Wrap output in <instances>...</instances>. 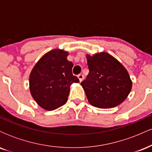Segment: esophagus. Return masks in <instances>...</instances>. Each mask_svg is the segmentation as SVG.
Instances as JSON below:
<instances>
[{"instance_id": "obj_1", "label": "esophagus", "mask_w": 152, "mask_h": 152, "mask_svg": "<svg viewBox=\"0 0 152 152\" xmlns=\"http://www.w3.org/2000/svg\"><path fill=\"white\" fill-rule=\"evenodd\" d=\"M78 79H79L80 82H81L83 80V78H84V76H83V74H80L78 75Z\"/></svg>"}]
</instances>
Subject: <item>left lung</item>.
Here are the masks:
<instances>
[{"mask_svg": "<svg viewBox=\"0 0 152 152\" xmlns=\"http://www.w3.org/2000/svg\"><path fill=\"white\" fill-rule=\"evenodd\" d=\"M89 73L81 83L91 105L111 109L127 98L132 81L125 67L106 52L86 54Z\"/></svg>", "mask_w": 152, "mask_h": 152, "instance_id": "1", "label": "left lung"}]
</instances>
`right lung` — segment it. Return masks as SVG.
<instances>
[{
	"mask_svg": "<svg viewBox=\"0 0 152 152\" xmlns=\"http://www.w3.org/2000/svg\"><path fill=\"white\" fill-rule=\"evenodd\" d=\"M69 52L56 48L47 52L38 60L29 76L32 97L41 108L53 111L66 104L70 86L78 83L73 75L74 64L68 61Z\"/></svg>",
	"mask_w": 152,
	"mask_h": 152,
	"instance_id": "right-lung-1",
	"label": "right lung"
}]
</instances>
